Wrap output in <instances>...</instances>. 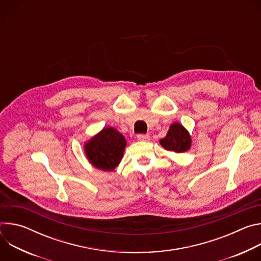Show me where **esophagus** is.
Segmentation results:
<instances>
[{
	"instance_id": "esophagus-1",
	"label": "esophagus",
	"mask_w": 261,
	"mask_h": 261,
	"mask_svg": "<svg viewBox=\"0 0 261 261\" xmlns=\"http://www.w3.org/2000/svg\"><path fill=\"white\" fill-rule=\"evenodd\" d=\"M137 139L140 140V141H147V140H150V135H147V134H138L137 135Z\"/></svg>"
}]
</instances>
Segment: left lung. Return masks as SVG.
<instances>
[{"mask_svg":"<svg viewBox=\"0 0 261 261\" xmlns=\"http://www.w3.org/2000/svg\"><path fill=\"white\" fill-rule=\"evenodd\" d=\"M191 136L181 124L173 123L164 138L160 140V144L167 151L175 153L187 152L191 147Z\"/></svg>","mask_w":261,"mask_h":261,"instance_id":"left-lung-1","label":"left lung"}]
</instances>
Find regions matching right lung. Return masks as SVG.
I'll list each match as a JSON object with an SVG mask.
<instances>
[{"instance_id":"right-lung-1","label":"right lung","mask_w":261,"mask_h":261,"mask_svg":"<svg viewBox=\"0 0 261 261\" xmlns=\"http://www.w3.org/2000/svg\"><path fill=\"white\" fill-rule=\"evenodd\" d=\"M126 145L125 137L118 130L105 127L87 141L84 148L89 162L94 167L113 171L120 164Z\"/></svg>"}]
</instances>
